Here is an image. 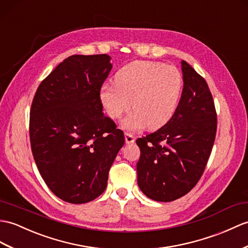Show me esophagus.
<instances>
[{"mask_svg":"<svg viewBox=\"0 0 248 248\" xmlns=\"http://www.w3.org/2000/svg\"><path fill=\"white\" fill-rule=\"evenodd\" d=\"M124 140H125V142L128 143V145H130V143H133L135 141V137L130 133H125L124 134Z\"/></svg>","mask_w":248,"mask_h":248,"instance_id":"34e87169","label":"esophagus"}]
</instances>
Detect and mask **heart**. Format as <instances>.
Listing matches in <instances>:
<instances>
[{"label":"heart","instance_id":"b5f03b06","mask_svg":"<svg viewBox=\"0 0 248 248\" xmlns=\"http://www.w3.org/2000/svg\"><path fill=\"white\" fill-rule=\"evenodd\" d=\"M115 84H103L100 101L108 116L118 119L133 107L123 122L129 131L162 128L173 116L183 90V76L176 67L162 62L134 61L115 75Z\"/></svg>","mask_w":248,"mask_h":248}]
</instances>
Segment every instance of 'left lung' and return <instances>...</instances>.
I'll return each instance as SVG.
<instances>
[{
    "label": "left lung",
    "instance_id": "obj_1",
    "mask_svg": "<svg viewBox=\"0 0 248 248\" xmlns=\"http://www.w3.org/2000/svg\"><path fill=\"white\" fill-rule=\"evenodd\" d=\"M184 88L173 116L162 128L138 138L137 184L149 199L171 202L202 176L217 133V112L205 79L182 61Z\"/></svg>",
    "mask_w": 248,
    "mask_h": 248
}]
</instances>
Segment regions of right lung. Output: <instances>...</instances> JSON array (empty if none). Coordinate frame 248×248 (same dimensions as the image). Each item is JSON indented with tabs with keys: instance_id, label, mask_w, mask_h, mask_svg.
Segmentation results:
<instances>
[{
	"instance_id": "add662e5",
	"label": "right lung",
	"mask_w": 248,
	"mask_h": 248,
	"mask_svg": "<svg viewBox=\"0 0 248 248\" xmlns=\"http://www.w3.org/2000/svg\"><path fill=\"white\" fill-rule=\"evenodd\" d=\"M110 61L106 54L68 57L40 83L31 103L34 162L51 192L67 203H88L105 191L124 143L99 96Z\"/></svg>"
}]
</instances>
